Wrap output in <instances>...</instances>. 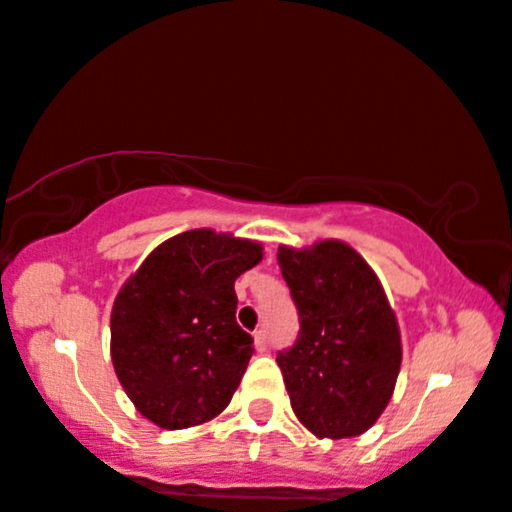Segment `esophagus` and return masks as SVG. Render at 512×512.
<instances>
[{
    "mask_svg": "<svg viewBox=\"0 0 512 512\" xmlns=\"http://www.w3.org/2000/svg\"><path fill=\"white\" fill-rule=\"evenodd\" d=\"M266 331L264 329H259V331H255V348L259 350V352H264L266 350Z\"/></svg>",
    "mask_w": 512,
    "mask_h": 512,
    "instance_id": "esophagus-1",
    "label": "esophagus"
}]
</instances>
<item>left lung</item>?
<instances>
[{
    "label": "left lung",
    "mask_w": 512,
    "mask_h": 512,
    "mask_svg": "<svg viewBox=\"0 0 512 512\" xmlns=\"http://www.w3.org/2000/svg\"><path fill=\"white\" fill-rule=\"evenodd\" d=\"M278 266L299 311L297 341L276 357L294 415L318 438L364 434L390 403L401 366L383 285L341 241L280 246Z\"/></svg>",
    "instance_id": "8db88e82"
}]
</instances>
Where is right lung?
<instances>
[{"label": "right lung", "mask_w": 512, "mask_h": 512, "mask_svg": "<svg viewBox=\"0 0 512 512\" xmlns=\"http://www.w3.org/2000/svg\"><path fill=\"white\" fill-rule=\"evenodd\" d=\"M262 262L255 241L192 229L164 241L122 285L111 311L115 376L162 429L213 420L253 357L236 325L234 280Z\"/></svg>", "instance_id": "right-lung-1"}]
</instances>
